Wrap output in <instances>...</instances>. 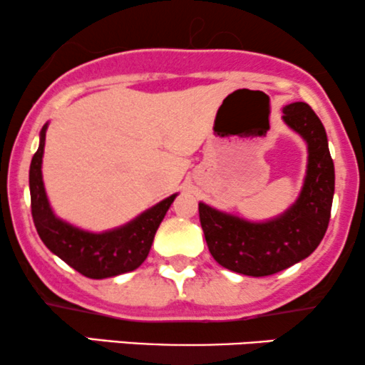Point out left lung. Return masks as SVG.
Masks as SVG:
<instances>
[{
  "label": "left lung",
  "mask_w": 365,
  "mask_h": 365,
  "mask_svg": "<svg viewBox=\"0 0 365 365\" xmlns=\"http://www.w3.org/2000/svg\"><path fill=\"white\" fill-rule=\"evenodd\" d=\"M283 120L304 137L309 149L307 175L297 202L282 216L264 223H252L199 204L209 252L217 264L235 273L257 278L279 273L309 257L328 230L334 165L326 130L305 103L284 106Z\"/></svg>",
  "instance_id": "8db88e82"
}]
</instances>
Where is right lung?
<instances>
[{
  "label": "right lung",
  "instance_id": "add662e5",
  "mask_svg": "<svg viewBox=\"0 0 365 365\" xmlns=\"http://www.w3.org/2000/svg\"><path fill=\"white\" fill-rule=\"evenodd\" d=\"M46 128L48 125H44L41 130L39 149L36 150L31 170H29L32 220H34L41 240L53 254H56L68 266L87 278H111V276L137 269L148 257L156 230L177 194L161 200L125 226L110 230V232L89 233L75 228L54 216L46 197L43 173H41Z\"/></svg>",
  "mask_w": 365,
  "mask_h": 365
}]
</instances>
